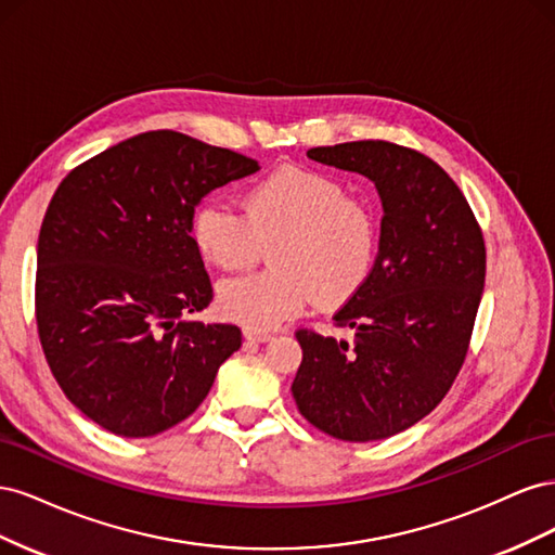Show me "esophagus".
<instances>
[{"label": "esophagus", "mask_w": 555, "mask_h": 555, "mask_svg": "<svg viewBox=\"0 0 555 555\" xmlns=\"http://www.w3.org/2000/svg\"><path fill=\"white\" fill-rule=\"evenodd\" d=\"M243 335H245V340H251V343H268V340L273 338L271 333L257 331V328H249V326H245V328H243Z\"/></svg>", "instance_id": "esophagus-1"}]
</instances>
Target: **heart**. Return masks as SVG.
Returning <instances> with one entry per match:
<instances>
[{
  "label": "heart",
  "mask_w": 555,
  "mask_h": 555,
  "mask_svg": "<svg viewBox=\"0 0 555 555\" xmlns=\"http://www.w3.org/2000/svg\"><path fill=\"white\" fill-rule=\"evenodd\" d=\"M245 212L206 198L192 215L196 249L222 271H241L257 259L261 243L275 271L222 282L220 310L266 331L306 310L340 306L367 278L375 255V212L328 171L287 164L251 182Z\"/></svg>",
  "instance_id": "b5f03b06"
}]
</instances>
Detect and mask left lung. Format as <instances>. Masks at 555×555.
<instances>
[{
	"instance_id": "obj_1",
	"label": "left lung",
	"mask_w": 555,
	"mask_h": 555,
	"mask_svg": "<svg viewBox=\"0 0 555 555\" xmlns=\"http://www.w3.org/2000/svg\"><path fill=\"white\" fill-rule=\"evenodd\" d=\"M308 157L373 180L384 217L373 271L333 314L354 343L296 331L304 361L292 393L331 438L384 440L438 408L461 371L483 292V236L459 184L416 150L351 141Z\"/></svg>"
}]
</instances>
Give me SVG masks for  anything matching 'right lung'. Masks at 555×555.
Returning <instances> with one entry per match:
<instances>
[{
    "mask_svg": "<svg viewBox=\"0 0 555 555\" xmlns=\"http://www.w3.org/2000/svg\"><path fill=\"white\" fill-rule=\"evenodd\" d=\"M259 162L180 131H145L66 176L37 245V326L64 396L102 428L153 438L188 418L241 347L208 308L194 208Z\"/></svg>",
    "mask_w": 555,
    "mask_h": 555,
    "instance_id": "add662e5",
    "label": "right lung"
}]
</instances>
